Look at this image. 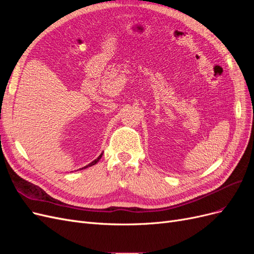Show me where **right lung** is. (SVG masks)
<instances>
[{"label": "right lung", "instance_id": "right-lung-1", "mask_svg": "<svg viewBox=\"0 0 254 254\" xmlns=\"http://www.w3.org/2000/svg\"><path fill=\"white\" fill-rule=\"evenodd\" d=\"M102 156H103V155H101V156H99V157H98L97 159H95L94 161H92V162H91V163H89V164H88L87 166H84L83 168H87V167H89V166H92V165H94V164H96V163L98 162V161H99V159H101V158H102Z\"/></svg>", "mask_w": 254, "mask_h": 254}]
</instances>
